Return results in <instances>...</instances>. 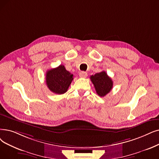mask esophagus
I'll return each mask as SVG.
<instances>
[{"label":"esophagus","mask_w":159,"mask_h":159,"mask_svg":"<svg viewBox=\"0 0 159 159\" xmlns=\"http://www.w3.org/2000/svg\"><path fill=\"white\" fill-rule=\"evenodd\" d=\"M79 75H80V77H82V78H86V77H87V76H88V74H87L86 72L82 71V72L80 73Z\"/></svg>","instance_id":"obj_1"}]
</instances>
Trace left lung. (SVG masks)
<instances>
[{
    "mask_svg": "<svg viewBox=\"0 0 159 159\" xmlns=\"http://www.w3.org/2000/svg\"><path fill=\"white\" fill-rule=\"evenodd\" d=\"M97 93L100 97H104L108 93L113 87V82L105 71L98 73L90 77Z\"/></svg>",
    "mask_w": 159,
    "mask_h": 159,
    "instance_id": "obj_1",
    "label": "left lung"
}]
</instances>
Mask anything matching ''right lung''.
I'll return each instance as SVG.
<instances>
[{
    "instance_id": "1",
    "label": "right lung",
    "mask_w": 159,
    "mask_h": 159,
    "mask_svg": "<svg viewBox=\"0 0 159 159\" xmlns=\"http://www.w3.org/2000/svg\"><path fill=\"white\" fill-rule=\"evenodd\" d=\"M73 75L66 70L64 66L48 70L46 73V84L50 90L57 94H63L70 86Z\"/></svg>"
}]
</instances>
